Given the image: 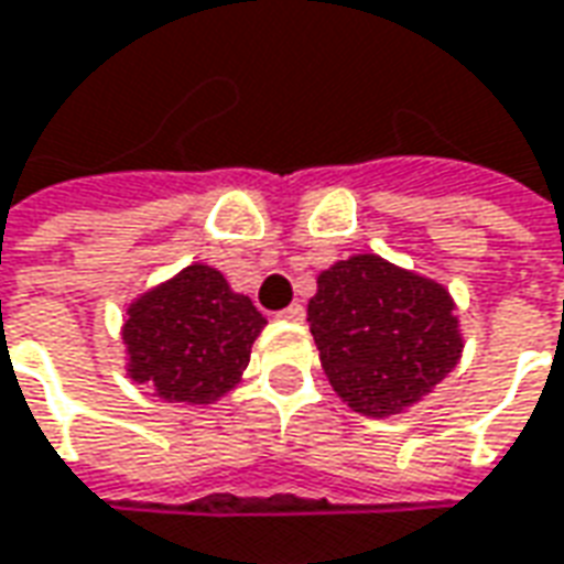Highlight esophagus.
I'll return each instance as SVG.
<instances>
[{
	"label": "esophagus",
	"mask_w": 564,
	"mask_h": 564,
	"mask_svg": "<svg viewBox=\"0 0 564 564\" xmlns=\"http://www.w3.org/2000/svg\"><path fill=\"white\" fill-rule=\"evenodd\" d=\"M278 317H281V321H302V317H305V308H302L299 302H293V305H290V308H283Z\"/></svg>",
	"instance_id": "obj_1"
}]
</instances>
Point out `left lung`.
Instances as JSON below:
<instances>
[{
  "mask_svg": "<svg viewBox=\"0 0 564 564\" xmlns=\"http://www.w3.org/2000/svg\"><path fill=\"white\" fill-rule=\"evenodd\" d=\"M308 330L333 392L370 420L411 411L463 355L447 286L377 252L348 256L317 274Z\"/></svg>",
  "mask_w": 564,
  "mask_h": 564,
  "instance_id": "1",
  "label": "left lung"
}]
</instances>
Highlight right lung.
Instances as JSON below:
<instances>
[{
	"label": "right lung",
	"mask_w": 564,
	"mask_h": 564,
	"mask_svg": "<svg viewBox=\"0 0 564 564\" xmlns=\"http://www.w3.org/2000/svg\"><path fill=\"white\" fill-rule=\"evenodd\" d=\"M265 324L218 268L191 262L126 305V377L170 404H213L240 382Z\"/></svg>",
	"instance_id": "add662e5"
}]
</instances>
